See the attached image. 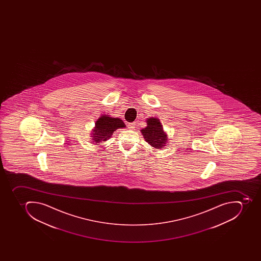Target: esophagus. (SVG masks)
Masks as SVG:
<instances>
[{
  "mask_svg": "<svg viewBox=\"0 0 261 261\" xmlns=\"http://www.w3.org/2000/svg\"><path fill=\"white\" fill-rule=\"evenodd\" d=\"M128 127L130 129H135V128H136V122H132V123L128 124Z\"/></svg>",
  "mask_w": 261,
  "mask_h": 261,
  "instance_id": "34e87169",
  "label": "esophagus"
}]
</instances>
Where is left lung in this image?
I'll return each instance as SVG.
<instances>
[{"mask_svg":"<svg viewBox=\"0 0 261 261\" xmlns=\"http://www.w3.org/2000/svg\"><path fill=\"white\" fill-rule=\"evenodd\" d=\"M147 124V127L141 130L146 141L153 148H162L166 144L167 137L163 132L160 121L156 118H148Z\"/></svg>","mask_w":261,"mask_h":261,"instance_id":"1","label":"left lung"}]
</instances>
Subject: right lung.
Listing matches in <instances>:
<instances>
[{"label":"right lung","instance_id":"1","mask_svg":"<svg viewBox=\"0 0 261 261\" xmlns=\"http://www.w3.org/2000/svg\"><path fill=\"white\" fill-rule=\"evenodd\" d=\"M123 121L119 118H113L107 115H102L95 123V128L93 130L92 139L95 143L106 141L111 137L113 132L118 128L125 127Z\"/></svg>","mask_w":261,"mask_h":261}]
</instances>
